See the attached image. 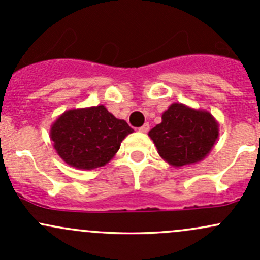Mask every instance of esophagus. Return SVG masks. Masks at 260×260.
<instances>
[{
  "label": "esophagus",
  "instance_id": "obj_1",
  "mask_svg": "<svg viewBox=\"0 0 260 260\" xmlns=\"http://www.w3.org/2000/svg\"><path fill=\"white\" fill-rule=\"evenodd\" d=\"M148 129H149V124H148V123H145V124H143L142 127L138 128V131H140V132H142V133L148 132Z\"/></svg>",
  "mask_w": 260,
  "mask_h": 260
}]
</instances>
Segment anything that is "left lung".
I'll use <instances>...</instances> for the list:
<instances>
[{"instance_id": "8db88e82", "label": "left lung", "mask_w": 260, "mask_h": 260, "mask_svg": "<svg viewBox=\"0 0 260 260\" xmlns=\"http://www.w3.org/2000/svg\"><path fill=\"white\" fill-rule=\"evenodd\" d=\"M148 136L165 161L181 167L208 156L219 136V124L209 112L174 103Z\"/></svg>"}]
</instances>
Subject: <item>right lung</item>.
Returning <instances> with one entry per match:
<instances>
[{"label": "right lung", "mask_w": 260, "mask_h": 260, "mask_svg": "<svg viewBox=\"0 0 260 260\" xmlns=\"http://www.w3.org/2000/svg\"><path fill=\"white\" fill-rule=\"evenodd\" d=\"M133 129L104 106L70 109L52 123L50 138L70 166L91 170L108 164Z\"/></svg>", "instance_id": "obj_1"}]
</instances>
